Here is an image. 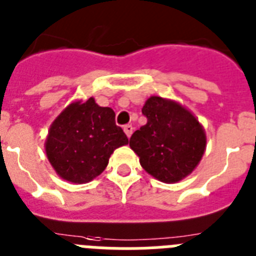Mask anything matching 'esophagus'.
Listing matches in <instances>:
<instances>
[{
    "label": "esophagus",
    "mask_w": 256,
    "mask_h": 256,
    "mask_svg": "<svg viewBox=\"0 0 256 256\" xmlns=\"http://www.w3.org/2000/svg\"><path fill=\"white\" fill-rule=\"evenodd\" d=\"M124 131H125V134L128 135V138H130L131 134H132V126L125 125V126H124Z\"/></svg>",
    "instance_id": "1"
}]
</instances>
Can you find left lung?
Instances as JSON below:
<instances>
[{
  "label": "left lung",
  "mask_w": 256,
  "mask_h": 256,
  "mask_svg": "<svg viewBox=\"0 0 256 256\" xmlns=\"http://www.w3.org/2000/svg\"><path fill=\"white\" fill-rule=\"evenodd\" d=\"M142 112L146 124L131 135V150L153 178L164 183L180 182L205 153V130L186 108L161 96H150Z\"/></svg>",
  "instance_id": "obj_1"
}]
</instances>
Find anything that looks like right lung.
Listing matches in <instances>:
<instances>
[{
	"label": "right lung",
	"instance_id": "add662e5",
	"mask_svg": "<svg viewBox=\"0 0 256 256\" xmlns=\"http://www.w3.org/2000/svg\"><path fill=\"white\" fill-rule=\"evenodd\" d=\"M114 112L94 98L73 102L51 124L45 150L51 166L64 180L91 182L108 165L110 154L128 139L116 125Z\"/></svg>",
	"mask_w": 256,
	"mask_h": 256
}]
</instances>
